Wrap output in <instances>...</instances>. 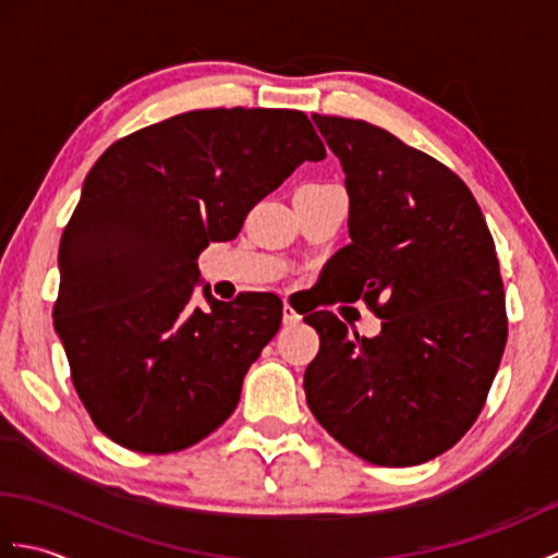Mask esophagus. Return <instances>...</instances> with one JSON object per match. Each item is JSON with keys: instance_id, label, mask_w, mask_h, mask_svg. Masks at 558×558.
Wrapping results in <instances>:
<instances>
[{"instance_id": "esophagus-1", "label": "esophagus", "mask_w": 558, "mask_h": 558, "mask_svg": "<svg viewBox=\"0 0 558 558\" xmlns=\"http://www.w3.org/2000/svg\"><path fill=\"white\" fill-rule=\"evenodd\" d=\"M282 322H286V326H294V324H300L302 322V316L298 314V310H294L292 304H282Z\"/></svg>"}]
</instances>
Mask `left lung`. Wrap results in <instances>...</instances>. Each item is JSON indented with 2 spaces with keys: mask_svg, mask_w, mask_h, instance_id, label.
Listing matches in <instances>:
<instances>
[{
  "mask_svg": "<svg viewBox=\"0 0 558 558\" xmlns=\"http://www.w3.org/2000/svg\"><path fill=\"white\" fill-rule=\"evenodd\" d=\"M345 172L350 240L330 258V302L364 300L381 333L336 314L304 318L322 338L304 393L318 424L354 456L410 468L475 424L506 348L494 240L465 182L381 126L314 114Z\"/></svg>",
  "mask_w": 558,
  "mask_h": 558,
  "instance_id": "8db88e82",
  "label": "left lung"
}]
</instances>
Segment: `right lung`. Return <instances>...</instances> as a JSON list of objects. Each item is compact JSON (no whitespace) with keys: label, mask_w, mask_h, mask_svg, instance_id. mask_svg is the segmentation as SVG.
<instances>
[{"label":"right lung","mask_w":558,"mask_h":558,"mask_svg":"<svg viewBox=\"0 0 558 558\" xmlns=\"http://www.w3.org/2000/svg\"><path fill=\"white\" fill-rule=\"evenodd\" d=\"M326 148L300 110H194L102 153L59 244L54 330L90 420L138 453L198 444L234 412L282 302L192 304L196 258Z\"/></svg>","instance_id":"right-lung-1"}]
</instances>
